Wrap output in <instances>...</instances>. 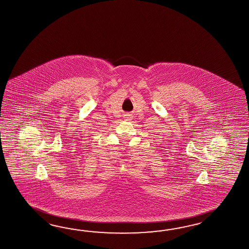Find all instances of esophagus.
Segmentation results:
<instances>
[{
	"mask_svg": "<svg viewBox=\"0 0 249 249\" xmlns=\"http://www.w3.org/2000/svg\"><path fill=\"white\" fill-rule=\"evenodd\" d=\"M127 116L128 120H130V118H131V117H130V115H128Z\"/></svg>",
	"mask_w": 249,
	"mask_h": 249,
	"instance_id": "34e87169",
	"label": "esophagus"
}]
</instances>
